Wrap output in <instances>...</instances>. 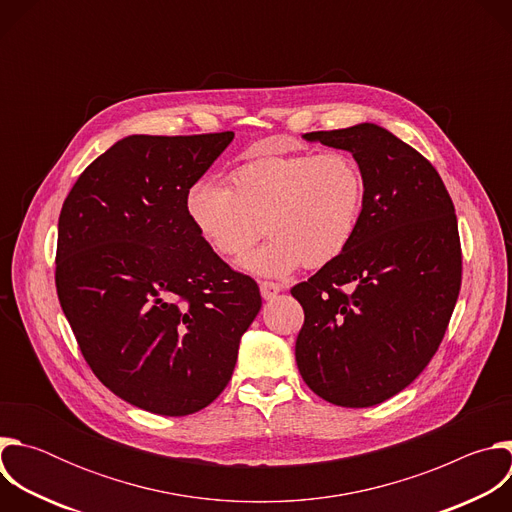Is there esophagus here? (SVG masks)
Instances as JSON below:
<instances>
[{
	"label": "esophagus",
	"mask_w": 512,
	"mask_h": 512,
	"mask_svg": "<svg viewBox=\"0 0 512 512\" xmlns=\"http://www.w3.org/2000/svg\"><path fill=\"white\" fill-rule=\"evenodd\" d=\"M259 289H261L263 300H273L283 287H281L279 283H273V281H261V283H259Z\"/></svg>",
	"instance_id": "34e87169"
}]
</instances>
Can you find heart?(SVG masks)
<instances>
[{"instance_id":"obj_1","label":"heart","mask_w":512,"mask_h":512,"mask_svg":"<svg viewBox=\"0 0 512 512\" xmlns=\"http://www.w3.org/2000/svg\"><path fill=\"white\" fill-rule=\"evenodd\" d=\"M233 184L212 174L196 178L184 196L186 216L221 257L255 243L263 221L269 239L239 259L261 277L336 261L358 231L367 192L360 164L340 150L257 156L235 168Z\"/></svg>"}]
</instances>
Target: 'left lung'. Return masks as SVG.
Masks as SVG:
<instances>
[{
    "label": "left lung",
    "instance_id": "left-lung-1",
    "mask_svg": "<svg viewBox=\"0 0 512 512\" xmlns=\"http://www.w3.org/2000/svg\"><path fill=\"white\" fill-rule=\"evenodd\" d=\"M304 139L350 152L364 208L348 249L291 287L304 308L296 362L340 407H371L411 385L450 324L462 283L454 202L435 168L375 123Z\"/></svg>",
    "mask_w": 512,
    "mask_h": 512
}]
</instances>
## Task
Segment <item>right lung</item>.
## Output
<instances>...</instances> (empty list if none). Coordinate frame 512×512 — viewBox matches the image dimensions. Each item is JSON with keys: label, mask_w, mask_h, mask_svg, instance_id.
Returning <instances> with one entry per match:
<instances>
[{"label": "right lung", "mask_w": 512, "mask_h": 512, "mask_svg": "<svg viewBox=\"0 0 512 512\" xmlns=\"http://www.w3.org/2000/svg\"><path fill=\"white\" fill-rule=\"evenodd\" d=\"M233 131L129 135L68 192L58 218L56 291L95 377L123 401L180 417L229 385L257 283L190 225L184 196Z\"/></svg>", "instance_id": "obj_1"}]
</instances>
